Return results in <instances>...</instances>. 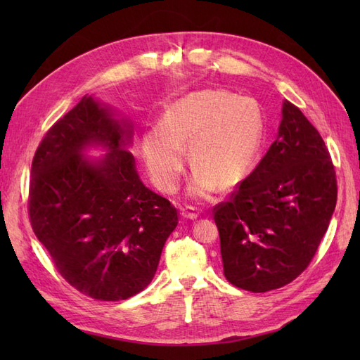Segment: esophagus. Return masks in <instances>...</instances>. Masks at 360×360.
Wrapping results in <instances>:
<instances>
[{"label": "esophagus", "instance_id": "obj_1", "mask_svg": "<svg viewBox=\"0 0 360 360\" xmlns=\"http://www.w3.org/2000/svg\"><path fill=\"white\" fill-rule=\"evenodd\" d=\"M181 215L187 219H196L200 213H198V210L195 207H192V205H186V207L181 210Z\"/></svg>", "mask_w": 360, "mask_h": 360}]
</instances>
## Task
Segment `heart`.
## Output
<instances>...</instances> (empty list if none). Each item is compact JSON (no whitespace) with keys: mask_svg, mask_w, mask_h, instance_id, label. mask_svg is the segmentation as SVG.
Here are the masks:
<instances>
[{"mask_svg":"<svg viewBox=\"0 0 360 360\" xmlns=\"http://www.w3.org/2000/svg\"><path fill=\"white\" fill-rule=\"evenodd\" d=\"M264 137V117L254 98L224 89H202L176 101L165 124L150 127L142 137L145 162L159 188H178L186 165H195L188 193L209 198L217 186H238L254 167Z\"/></svg>","mask_w":360,"mask_h":360,"instance_id":"b5f03b06","label":"heart"}]
</instances>
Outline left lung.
Returning <instances> with one entry per match:
<instances>
[{"mask_svg": "<svg viewBox=\"0 0 360 360\" xmlns=\"http://www.w3.org/2000/svg\"><path fill=\"white\" fill-rule=\"evenodd\" d=\"M278 136L224 202L213 207L224 277L250 292L286 286L314 258L338 202L322 136L294 103H283Z\"/></svg>", "mask_w": 360, "mask_h": 360, "instance_id": "obj_1", "label": "left lung"}]
</instances>
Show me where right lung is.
Instances as JSON below:
<instances>
[{
    "label": "right lung",
    "mask_w": 360,
    "mask_h": 360,
    "mask_svg": "<svg viewBox=\"0 0 360 360\" xmlns=\"http://www.w3.org/2000/svg\"><path fill=\"white\" fill-rule=\"evenodd\" d=\"M129 127L83 97L48 129L30 170L27 210L38 241L72 288L102 302L147 288L178 226L174 205L137 176L125 150ZM91 143L110 153L91 163L81 156Z\"/></svg>",
    "instance_id": "right-lung-1"
}]
</instances>
